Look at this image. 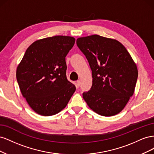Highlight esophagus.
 I'll use <instances>...</instances> for the list:
<instances>
[{
  "instance_id": "1",
  "label": "esophagus",
  "mask_w": 154,
  "mask_h": 154,
  "mask_svg": "<svg viewBox=\"0 0 154 154\" xmlns=\"http://www.w3.org/2000/svg\"><path fill=\"white\" fill-rule=\"evenodd\" d=\"M80 85V80H78L76 81V87H79Z\"/></svg>"
}]
</instances>
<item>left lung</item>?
<instances>
[{
    "label": "left lung",
    "mask_w": 154,
    "mask_h": 154,
    "mask_svg": "<svg viewBox=\"0 0 154 154\" xmlns=\"http://www.w3.org/2000/svg\"><path fill=\"white\" fill-rule=\"evenodd\" d=\"M78 47L92 71V85L83 93L89 108L103 116L119 114L132 96L138 71L136 63L119 41L97 35L80 37Z\"/></svg>",
    "instance_id": "left-lung-1"
}]
</instances>
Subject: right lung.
<instances>
[{
    "instance_id": "1",
    "label": "right lung",
    "mask_w": 154,
    "mask_h": 154,
    "mask_svg": "<svg viewBox=\"0 0 154 154\" xmlns=\"http://www.w3.org/2000/svg\"><path fill=\"white\" fill-rule=\"evenodd\" d=\"M75 43L69 36H54L34 42L17 68L16 76L23 97L36 113L57 114L76 91L67 80L66 57Z\"/></svg>"
}]
</instances>
